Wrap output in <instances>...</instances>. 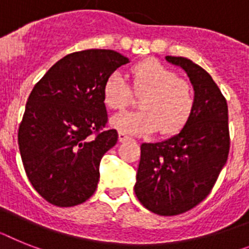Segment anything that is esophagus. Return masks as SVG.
Segmentation results:
<instances>
[{"mask_svg":"<svg viewBox=\"0 0 249 249\" xmlns=\"http://www.w3.org/2000/svg\"><path fill=\"white\" fill-rule=\"evenodd\" d=\"M129 139H131V138L129 137L126 133H124V131H120V133H119V141L120 142H126L129 141Z\"/></svg>","mask_w":249,"mask_h":249,"instance_id":"obj_1","label":"esophagus"}]
</instances>
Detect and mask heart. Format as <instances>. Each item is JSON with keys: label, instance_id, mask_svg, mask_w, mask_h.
<instances>
[{"label": "heart", "instance_id": "obj_1", "mask_svg": "<svg viewBox=\"0 0 249 249\" xmlns=\"http://www.w3.org/2000/svg\"><path fill=\"white\" fill-rule=\"evenodd\" d=\"M133 89L142 108L112 116L115 128L131 134H148L160 129L162 134L181 130L190 120L196 97L191 83L160 60L147 59L131 68ZM133 92L125 77L114 72L104 85V101L111 110H121L130 104Z\"/></svg>", "mask_w": 249, "mask_h": 249}]
</instances>
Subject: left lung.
<instances>
[{
	"label": "left lung",
	"instance_id": "obj_1",
	"mask_svg": "<svg viewBox=\"0 0 249 249\" xmlns=\"http://www.w3.org/2000/svg\"><path fill=\"white\" fill-rule=\"evenodd\" d=\"M167 62L187 73L196 104L175 137L141 145L134 190L149 212L172 216L189 212L210 194L229 154L227 100L204 68L183 57Z\"/></svg>",
	"mask_w": 249,
	"mask_h": 249
}]
</instances>
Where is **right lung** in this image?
<instances>
[{"instance_id": "1", "label": "right lung", "mask_w": 249, "mask_h": 249, "mask_svg": "<svg viewBox=\"0 0 249 249\" xmlns=\"http://www.w3.org/2000/svg\"><path fill=\"white\" fill-rule=\"evenodd\" d=\"M128 62L107 49L71 53L31 91L18 126V148L29 181L52 205H78L96 191L100 160L119 138L115 129H105L104 85Z\"/></svg>"}]
</instances>
